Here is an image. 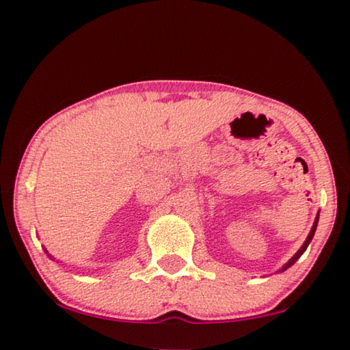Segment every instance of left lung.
<instances>
[{
	"label": "left lung",
	"instance_id": "1",
	"mask_svg": "<svg viewBox=\"0 0 350 350\" xmlns=\"http://www.w3.org/2000/svg\"><path fill=\"white\" fill-rule=\"evenodd\" d=\"M318 216H319V215H317V217H315V222H313V225H312V230H310V233H309V236H307V239H306V242H304V244H303V247H301L299 250L293 254L292 259H290L288 262H287L286 265H284V267H282L280 271H284V270H287L288 267H292V265L296 262V260H298V259L301 258V254H303V253L307 250V247H309L310 241L313 239V234H315V232H317V225H318Z\"/></svg>",
	"mask_w": 350,
	"mask_h": 350
}]
</instances>
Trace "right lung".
Masks as SVG:
<instances>
[{
	"label": "right lung",
	"mask_w": 350,
	"mask_h": 350,
	"mask_svg": "<svg viewBox=\"0 0 350 350\" xmlns=\"http://www.w3.org/2000/svg\"><path fill=\"white\" fill-rule=\"evenodd\" d=\"M46 253H47V250H46ZM47 256H51V254H47Z\"/></svg>",
	"instance_id": "1"
}]
</instances>
